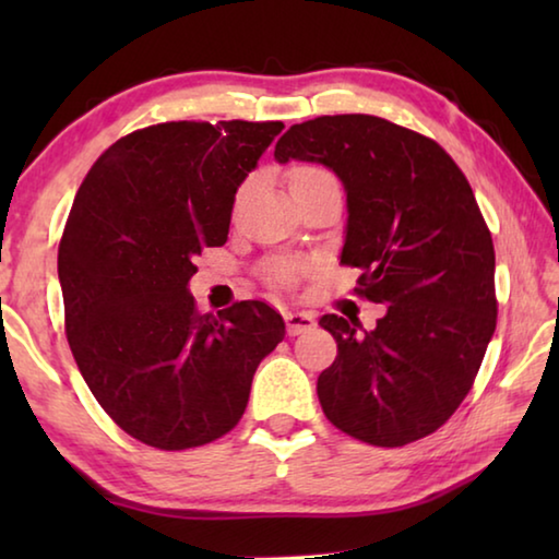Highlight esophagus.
Segmentation results:
<instances>
[{
    "mask_svg": "<svg viewBox=\"0 0 559 559\" xmlns=\"http://www.w3.org/2000/svg\"><path fill=\"white\" fill-rule=\"evenodd\" d=\"M313 328H316V318L306 313V310H288V313H286L288 335L296 337V335L308 333V330H313Z\"/></svg>",
    "mask_w": 559,
    "mask_h": 559,
    "instance_id": "1",
    "label": "esophagus"
}]
</instances>
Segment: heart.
<instances>
[{
  "label": "heart",
  "instance_id": "obj_1",
  "mask_svg": "<svg viewBox=\"0 0 559 559\" xmlns=\"http://www.w3.org/2000/svg\"><path fill=\"white\" fill-rule=\"evenodd\" d=\"M316 177H330V175L320 167H298V169H293L290 185L293 182H306V179H316ZM296 273H298L296 266H288V263H278V266L271 269V281L281 283V286H288V283H293V278H296Z\"/></svg>",
  "mask_w": 559,
  "mask_h": 559
}]
</instances>
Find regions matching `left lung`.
Instances as JSON below:
<instances>
[{
	"label": "left lung",
	"instance_id": "8db88e82",
	"mask_svg": "<svg viewBox=\"0 0 559 559\" xmlns=\"http://www.w3.org/2000/svg\"><path fill=\"white\" fill-rule=\"evenodd\" d=\"M273 157L333 169L347 194L340 263L362 271L374 330L323 316L337 357L318 377L330 421L372 447L437 431L468 394L496 330V253L468 179L433 140L394 122L323 116L293 126Z\"/></svg>",
	"mask_w": 559,
	"mask_h": 559
}]
</instances>
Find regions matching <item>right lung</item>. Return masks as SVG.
<instances>
[{
	"label": "right lung",
	"mask_w": 559,
	"mask_h": 559,
	"mask_svg": "<svg viewBox=\"0 0 559 559\" xmlns=\"http://www.w3.org/2000/svg\"><path fill=\"white\" fill-rule=\"evenodd\" d=\"M283 122H159L103 153L75 192L59 281L75 365L132 439L163 451L224 437L286 323L261 300L200 316L194 257L226 243L236 189Z\"/></svg>",
	"instance_id": "obj_1"
}]
</instances>
